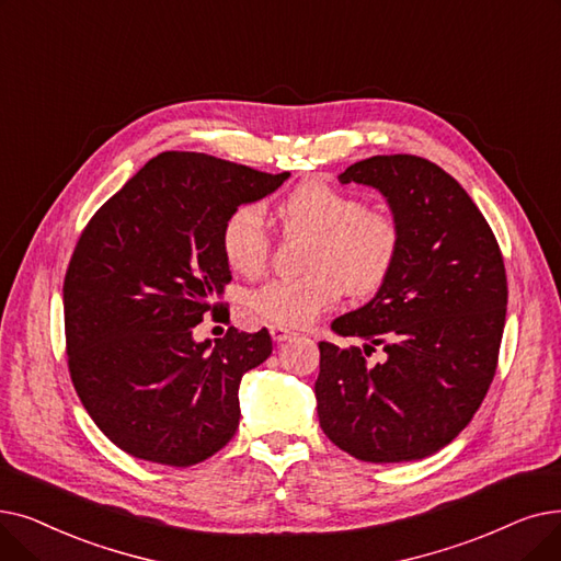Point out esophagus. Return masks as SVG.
I'll list each match as a JSON object with an SVG mask.
<instances>
[{"label":"esophagus","instance_id":"obj_1","mask_svg":"<svg viewBox=\"0 0 561 561\" xmlns=\"http://www.w3.org/2000/svg\"><path fill=\"white\" fill-rule=\"evenodd\" d=\"M271 334H273L275 341H286V339L294 336L296 332L288 330V328H282V325H273V328H271Z\"/></svg>","mask_w":561,"mask_h":561}]
</instances>
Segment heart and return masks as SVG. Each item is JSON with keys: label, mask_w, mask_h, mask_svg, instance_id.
<instances>
[{"label": "heart", "mask_w": 561, "mask_h": 561, "mask_svg": "<svg viewBox=\"0 0 561 561\" xmlns=\"http://www.w3.org/2000/svg\"><path fill=\"white\" fill-rule=\"evenodd\" d=\"M288 231L311 236L307 275L279 277L261 284L248 296L259 319L300 328L332 307L348 288L355 296L378 290L401 252V225L385 208H369L357 194L328 181H305L279 204ZM220 250L231 271L254 277L271 256L263 208L256 202L238 204L222 222Z\"/></svg>", "instance_id": "1"}]
</instances>
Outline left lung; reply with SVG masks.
I'll return each instance as SVG.
<instances>
[{"mask_svg": "<svg viewBox=\"0 0 561 561\" xmlns=\"http://www.w3.org/2000/svg\"><path fill=\"white\" fill-rule=\"evenodd\" d=\"M341 183L382 192L401 225V252L371 302L332 330L364 348L321 341L313 385L330 440L367 462L426 458L470 424L497 369L506 273L493 229L445 169L417 156H374ZM380 345L388 359L371 368Z\"/></svg>", "mask_w": 561, "mask_h": 561, "instance_id": "left-lung-1", "label": "left lung"}]
</instances>
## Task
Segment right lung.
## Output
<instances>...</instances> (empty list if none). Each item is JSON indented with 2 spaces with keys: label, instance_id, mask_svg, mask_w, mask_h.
<instances>
[{
  "label": "right lung",
  "instance_id": "right-lung-1",
  "mask_svg": "<svg viewBox=\"0 0 561 561\" xmlns=\"http://www.w3.org/2000/svg\"><path fill=\"white\" fill-rule=\"evenodd\" d=\"M265 174L206 153L146 162L84 227L64 279L72 387L110 440L135 458L187 468L238 428L242 374L273 353L267 330L197 341L231 282L225 217L275 192Z\"/></svg>",
  "mask_w": 561,
  "mask_h": 561
}]
</instances>
